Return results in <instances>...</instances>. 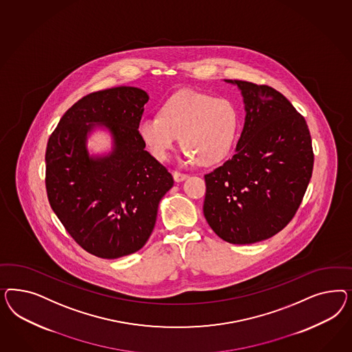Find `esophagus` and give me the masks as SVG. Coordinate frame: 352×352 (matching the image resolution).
Listing matches in <instances>:
<instances>
[{"label": "esophagus", "instance_id": "1", "mask_svg": "<svg viewBox=\"0 0 352 352\" xmlns=\"http://www.w3.org/2000/svg\"><path fill=\"white\" fill-rule=\"evenodd\" d=\"M173 178H174L175 182H183L188 178V175L179 173V171H173Z\"/></svg>", "mask_w": 352, "mask_h": 352}]
</instances>
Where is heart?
Returning <instances> with one entry per match:
<instances>
[{
  "instance_id": "heart-1",
  "label": "heart",
  "mask_w": 352,
  "mask_h": 352,
  "mask_svg": "<svg viewBox=\"0 0 352 352\" xmlns=\"http://www.w3.org/2000/svg\"><path fill=\"white\" fill-rule=\"evenodd\" d=\"M239 111L230 99L182 90L165 100L160 113L139 118L137 131L152 156L165 161L181 135L183 159L204 166L223 161L236 143Z\"/></svg>"
}]
</instances>
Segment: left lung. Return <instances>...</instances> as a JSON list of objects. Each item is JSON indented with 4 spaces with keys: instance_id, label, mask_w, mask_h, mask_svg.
I'll return each mask as SVG.
<instances>
[{
    "instance_id": "8db88e82",
    "label": "left lung",
    "mask_w": 352,
    "mask_h": 352,
    "mask_svg": "<svg viewBox=\"0 0 352 352\" xmlns=\"http://www.w3.org/2000/svg\"><path fill=\"white\" fill-rule=\"evenodd\" d=\"M239 87L245 122L236 152L205 175L204 215L230 244L272 237L292 221L307 190L314 152L305 118L267 85L224 80Z\"/></svg>"
}]
</instances>
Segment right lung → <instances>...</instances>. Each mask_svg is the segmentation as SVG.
<instances>
[{"mask_svg": "<svg viewBox=\"0 0 352 352\" xmlns=\"http://www.w3.org/2000/svg\"><path fill=\"white\" fill-rule=\"evenodd\" d=\"M149 96L118 86L81 98L60 118L46 147L50 206L76 243L93 256L115 259L138 252L156 223L170 173L146 151L137 124ZM106 128L113 151L91 157L87 137Z\"/></svg>", "mask_w": 352, "mask_h": 352, "instance_id": "obj_1", "label": "right lung"}]
</instances>
